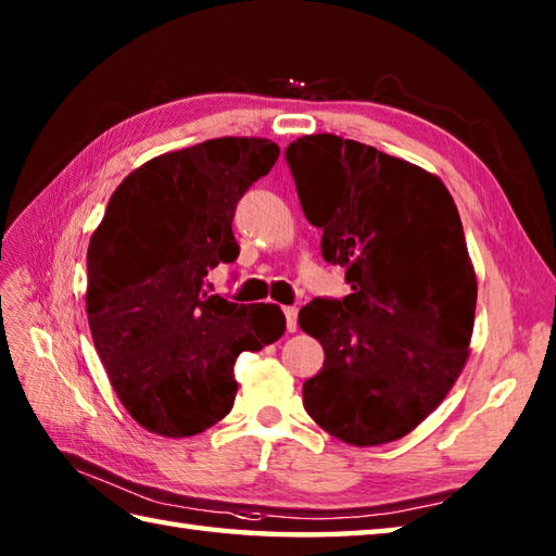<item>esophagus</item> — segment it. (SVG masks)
I'll list each match as a JSON object with an SVG mask.
<instances>
[{"mask_svg":"<svg viewBox=\"0 0 556 556\" xmlns=\"http://www.w3.org/2000/svg\"><path fill=\"white\" fill-rule=\"evenodd\" d=\"M285 315H287V332H296V329H299V308L289 305V308H285Z\"/></svg>","mask_w":556,"mask_h":556,"instance_id":"esophagus-1","label":"esophagus"}]
</instances>
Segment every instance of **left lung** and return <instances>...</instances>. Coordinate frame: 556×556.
Here are the masks:
<instances>
[{"mask_svg":"<svg viewBox=\"0 0 556 556\" xmlns=\"http://www.w3.org/2000/svg\"><path fill=\"white\" fill-rule=\"evenodd\" d=\"M287 162L323 257L351 285L299 313L325 349L303 406L341 442H394L442 404L468 358L478 285L454 198L416 164L332 134L299 138Z\"/></svg>","mask_w":556,"mask_h":556,"instance_id":"8db88e82","label":"left lung"}]
</instances>
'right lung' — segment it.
<instances>
[{
    "mask_svg": "<svg viewBox=\"0 0 556 556\" xmlns=\"http://www.w3.org/2000/svg\"><path fill=\"white\" fill-rule=\"evenodd\" d=\"M277 157L267 138L167 152L126 176L92 233V341L116 396L150 432L191 437L222 420L239 389L236 358L285 334L279 305L205 291L207 271L239 257L236 205Z\"/></svg>",
    "mask_w": 556,
    "mask_h": 556,
    "instance_id": "1",
    "label": "right lung"
}]
</instances>
